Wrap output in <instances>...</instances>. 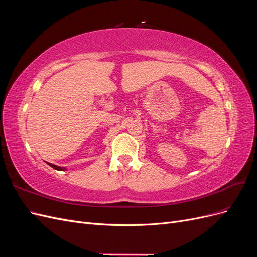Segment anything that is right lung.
<instances>
[{
	"label": "right lung",
	"mask_w": 257,
	"mask_h": 257,
	"mask_svg": "<svg viewBox=\"0 0 257 257\" xmlns=\"http://www.w3.org/2000/svg\"><path fill=\"white\" fill-rule=\"evenodd\" d=\"M46 163H47V164H48L49 166H51L52 168L57 169V170H66L65 167H60V166H57V165H53V164H51V163H48V162H46Z\"/></svg>",
	"instance_id": "add662e5"
}]
</instances>
